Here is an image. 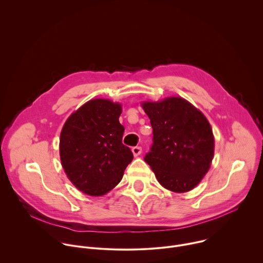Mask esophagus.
Wrapping results in <instances>:
<instances>
[{
	"label": "esophagus",
	"instance_id": "34e87169",
	"mask_svg": "<svg viewBox=\"0 0 263 263\" xmlns=\"http://www.w3.org/2000/svg\"><path fill=\"white\" fill-rule=\"evenodd\" d=\"M141 151H142L141 146H133V147H132V153H133V155H134L135 157L138 156V155H140V154H141Z\"/></svg>",
	"mask_w": 263,
	"mask_h": 263
}]
</instances>
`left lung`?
<instances>
[{"instance_id": "1", "label": "left lung", "mask_w": 263, "mask_h": 263, "mask_svg": "<svg viewBox=\"0 0 263 263\" xmlns=\"http://www.w3.org/2000/svg\"><path fill=\"white\" fill-rule=\"evenodd\" d=\"M142 108L153 128V143L144 161L166 190L192 191L213 158L214 139L207 119L181 98L145 102Z\"/></svg>"}]
</instances>
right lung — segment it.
Wrapping results in <instances>:
<instances>
[{
  "instance_id": "add662e5",
  "label": "right lung",
  "mask_w": 263,
  "mask_h": 263,
  "mask_svg": "<svg viewBox=\"0 0 263 263\" xmlns=\"http://www.w3.org/2000/svg\"><path fill=\"white\" fill-rule=\"evenodd\" d=\"M122 107L108 100L87 102L68 118L60 134V159L71 183L89 196L117 186L133 159L122 141Z\"/></svg>"
}]
</instances>
